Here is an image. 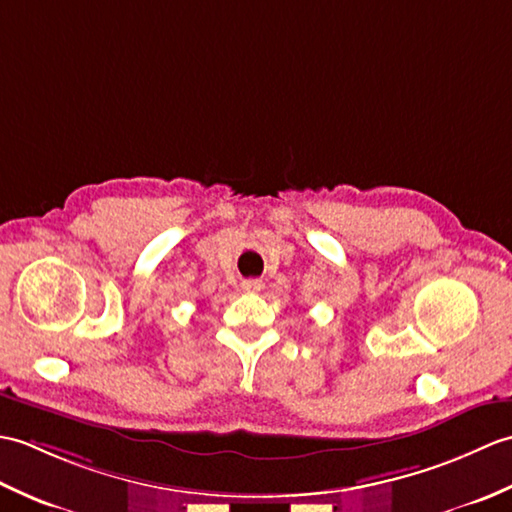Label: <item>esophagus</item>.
I'll list each match as a JSON object with an SVG mask.
<instances>
[{
	"label": "esophagus",
	"mask_w": 512,
	"mask_h": 512,
	"mask_svg": "<svg viewBox=\"0 0 512 512\" xmlns=\"http://www.w3.org/2000/svg\"><path fill=\"white\" fill-rule=\"evenodd\" d=\"M264 284L259 279H244L242 281V290L244 292H250V295H255V292H262Z\"/></svg>",
	"instance_id": "1"
}]
</instances>
